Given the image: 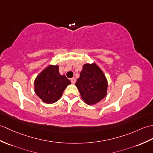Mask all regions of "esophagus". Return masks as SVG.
Returning a JSON list of instances; mask_svg holds the SVG:
<instances>
[{
	"label": "esophagus",
	"instance_id": "34e87169",
	"mask_svg": "<svg viewBox=\"0 0 153 153\" xmlns=\"http://www.w3.org/2000/svg\"><path fill=\"white\" fill-rule=\"evenodd\" d=\"M70 81H71V82H72V84H75L76 81V79L75 77H72V79H70Z\"/></svg>",
	"mask_w": 153,
	"mask_h": 153
}]
</instances>
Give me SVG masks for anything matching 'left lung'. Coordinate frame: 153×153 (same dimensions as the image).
Instances as JSON below:
<instances>
[{
  "label": "left lung",
  "instance_id": "1",
  "mask_svg": "<svg viewBox=\"0 0 153 153\" xmlns=\"http://www.w3.org/2000/svg\"><path fill=\"white\" fill-rule=\"evenodd\" d=\"M76 86L81 98L88 105H94L103 100L108 93V80L104 73L97 64L83 65Z\"/></svg>",
  "mask_w": 153,
  "mask_h": 153
}]
</instances>
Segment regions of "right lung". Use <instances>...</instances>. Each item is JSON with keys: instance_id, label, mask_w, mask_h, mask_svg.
I'll list each match as a JSON object with an SVG mask.
<instances>
[{"instance_id": "right-lung-1", "label": "right lung", "mask_w": 153, "mask_h": 153, "mask_svg": "<svg viewBox=\"0 0 153 153\" xmlns=\"http://www.w3.org/2000/svg\"><path fill=\"white\" fill-rule=\"evenodd\" d=\"M58 65H49L34 80V92L46 104H53L61 98L71 82L65 75H60Z\"/></svg>"}]
</instances>
